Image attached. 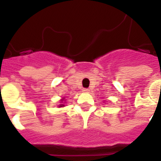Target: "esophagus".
Segmentation results:
<instances>
[{
	"label": "esophagus",
	"instance_id": "1",
	"mask_svg": "<svg viewBox=\"0 0 161 161\" xmlns=\"http://www.w3.org/2000/svg\"><path fill=\"white\" fill-rule=\"evenodd\" d=\"M82 91H83L84 93H88V92H89V89H86V88H85V89H82Z\"/></svg>",
	"mask_w": 161,
	"mask_h": 161
}]
</instances>
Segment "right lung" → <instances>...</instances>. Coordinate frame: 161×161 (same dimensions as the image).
I'll use <instances>...</instances> for the list:
<instances>
[{
    "instance_id": "add662e5",
    "label": "right lung",
    "mask_w": 161,
    "mask_h": 161,
    "mask_svg": "<svg viewBox=\"0 0 161 161\" xmlns=\"http://www.w3.org/2000/svg\"><path fill=\"white\" fill-rule=\"evenodd\" d=\"M64 106V105H63V104H61L60 106H59V107H62V106Z\"/></svg>"
}]
</instances>
